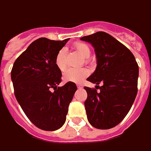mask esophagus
Returning <instances> with one entry per match:
<instances>
[{
    "label": "esophagus",
    "instance_id": "esophagus-1",
    "mask_svg": "<svg viewBox=\"0 0 151 151\" xmlns=\"http://www.w3.org/2000/svg\"><path fill=\"white\" fill-rule=\"evenodd\" d=\"M76 86H77V87H78L79 89H81V88H82V87H83V86H82L81 84H77Z\"/></svg>",
    "mask_w": 151,
    "mask_h": 151
}]
</instances>
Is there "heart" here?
Returning <instances> with one entry per match:
<instances>
[{"label": "heart", "instance_id": "b5f03b06", "mask_svg": "<svg viewBox=\"0 0 151 151\" xmlns=\"http://www.w3.org/2000/svg\"><path fill=\"white\" fill-rule=\"evenodd\" d=\"M75 48L83 58H87L91 54V50L89 47L84 44L78 42L75 45ZM66 49L62 48L57 53L55 58V65L60 70L64 71L66 69ZM89 75V70L86 68H80V69H69L64 73L63 79L66 82H81L83 79H85Z\"/></svg>", "mask_w": 151, "mask_h": 151}]
</instances>
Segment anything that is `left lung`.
<instances>
[{"instance_id":"8db88e82","label":"left lung","mask_w":151,"mask_h":151,"mask_svg":"<svg viewBox=\"0 0 151 151\" xmlns=\"http://www.w3.org/2000/svg\"><path fill=\"white\" fill-rule=\"evenodd\" d=\"M81 40L92 44L97 58L96 70L87 80L103 84L96 86L100 92L84 87L87 120L98 129L112 128L124 119L135 100L139 65L130 50L105 32L99 31Z\"/></svg>"}]
</instances>
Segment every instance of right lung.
Here are the masks:
<instances>
[{
  "instance_id": "right-lung-1",
  "label": "right lung",
  "mask_w": 151,
  "mask_h": 151,
  "mask_svg": "<svg viewBox=\"0 0 151 151\" xmlns=\"http://www.w3.org/2000/svg\"><path fill=\"white\" fill-rule=\"evenodd\" d=\"M68 41L39 38L15 60L12 69L17 101L29 121L45 131H55L64 124L77 90L74 82L58 87L62 73L55 65V58Z\"/></svg>"
}]
</instances>
